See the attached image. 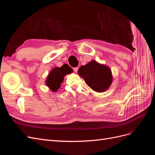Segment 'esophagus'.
I'll return each instance as SVG.
<instances>
[{
    "instance_id": "obj_1",
    "label": "esophagus",
    "mask_w": 155,
    "mask_h": 155,
    "mask_svg": "<svg viewBox=\"0 0 155 155\" xmlns=\"http://www.w3.org/2000/svg\"><path fill=\"white\" fill-rule=\"evenodd\" d=\"M78 70V67L74 68V72H77Z\"/></svg>"
}]
</instances>
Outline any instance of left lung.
<instances>
[{
    "label": "left lung",
    "instance_id": "1",
    "mask_svg": "<svg viewBox=\"0 0 155 155\" xmlns=\"http://www.w3.org/2000/svg\"><path fill=\"white\" fill-rule=\"evenodd\" d=\"M78 74L89 87L97 92L106 91L110 87L113 79L110 68L95 60H92L85 65L81 66L78 70Z\"/></svg>",
    "mask_w": 155,
    "mask_h": 155
}]
</instances>
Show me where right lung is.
<instances>
[{
	"mask_svg": "<svg viewBox=\"0 0 155 155\" xmlns=\"http://www.w3.org/2000/svg\"><path fill=\"white\" fill-rule=\"evenodd\" d=\"M72 72V68L67 64H64L61 67H55L51 69L46 78V85L52 92H56L63 82L64 76Z\"/></svg>",
	"mask_w": 155,
	"mask_h": 155,
	"instance_id": "right-lung-1",
	"label": "right lung"
}]
</instances>
